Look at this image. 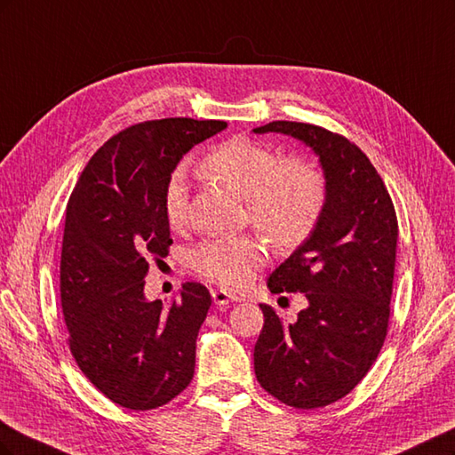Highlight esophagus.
Here are the masks:
<instances>
[{
	"label": "esophagus",
	"instance_id": "1",
	"mask_svg": "<svg viewBox=\"0 0 455 455\" xmlns=\"http://www.w3.org/2000/svg\"><path fill=\"white\" fill-rule=\"evenodd\" d=\"M212 299L216 306H228V304H233V301H239L237 296H233L226 291H212Z\"/></svg>",
	"mask_w": 455,
	"mask_h": 455
}]
</instances>
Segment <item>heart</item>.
<instances>
[{
    "label": "heart",
    "instance_id": "obj_1",
    "mask_svg": "<svg viewBox=\"0 0 455 455\" xmlns=\"http://www.w3.org/2000/svg\"><path fill=\"white\" fill-rule=\"evenodd\" d=\"M201 172L246 199L251 222L275 249L291 251L304 243L321 220L326 180L306 157L279 156L251 139H231L211 149ZM163 212L171 228H182L189 214V188L184 171H174L163 189ZM258 237H216L191 252V267L201 277L229 288L249 283L264 264Z\"/></svg>",
    "mask_w": 455,
    "mask_h": 455
}]
</instances>
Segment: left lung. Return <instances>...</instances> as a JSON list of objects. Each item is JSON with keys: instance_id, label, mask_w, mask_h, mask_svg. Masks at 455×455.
<instances>
[{"instance_id": "8db88e82", "label": "left lung", "mask_w": 455, "mask_h": 455, "mask_svg": "<svg viewBox=\"0 0 455 455\" xmlns=\"http://www.w3.org/2000/svg\"><path fill=\"white\" fill-rule=\"evenodd\" d=\"M254 132L301 140L324 172L321 220L267 279L273 294L301 292L307 307L284 324L273 307L259 304L264 328L254 346L261 387L288 406L323 408L361 383L387 336L395 206L374 164L346 136L296 121H271Z\"/></svg>"}]
</instances>
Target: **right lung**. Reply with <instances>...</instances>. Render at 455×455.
Masks as SVG:
<instances>
[{
  "instance_id": "right-lung-1",
  "label": "right lung",
  "mask_w": 455,
  "mask_h": 455,
  "mask_svg": "<svg viewBox=\"0 0 455 455\" xmlns=\"http://www.w3.org/2000/svg\"><path fill=\"white\" fill-rule=\"evenodd\" d=\"M226 121L169 117L136 123L87 163L66 209L60 301L70 351L109 401L154 410L196 371V341L212 298L184 283L169 307L148 301L144 277L172 244L163 189L182 156Z\"/></svg>"
}]
</instances>
